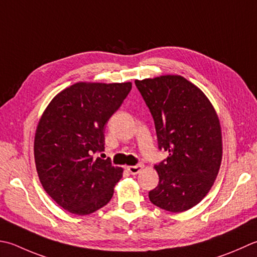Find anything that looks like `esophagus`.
<instances>
[{
	"label": "esophagus",
	"instance_id": "34e87169",
	"mask_svg": "<svg viewBox=\"0 0 257 257\" xmlns=\"http://www.w3.org/2000/svg\"><path fill=\"white\" fill-rule=\"evenodd\" d=\"M144 167H145V166L143 164H138V165H135V166H129L127 169L132 175H137L140 172V170L144 169Z\"/></svg>",
	"mask_w": 257,
	"mask_h": 257
}]
</instances>
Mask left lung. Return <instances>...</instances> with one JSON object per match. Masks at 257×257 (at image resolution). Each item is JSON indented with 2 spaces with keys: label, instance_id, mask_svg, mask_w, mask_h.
<instances>
[{
  "label": "left lung",
  "instance_id": "left-lung-1",
  "mask_svg": "<svg viewBox=\"0 0 257 257\" xmlns=\"http://www.w3.org/2000/svg\"><path fill=\"white\" fill-rule=\"evenodd\" d=\"M149 108L158 149L169 156L155 165L154 205L173 213L194 207L209 192L222 162V132L212 103L200 89L180 75L135 81Z\"/></svg>",
  "mask_w": 257,
  "mask_h": 257
}]
</instances>
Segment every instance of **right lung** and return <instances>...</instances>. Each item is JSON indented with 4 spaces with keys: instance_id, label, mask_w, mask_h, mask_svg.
<instances>
[{
    "instance_id": "add662e5",
    "label": "right lung",
    "mask_w": 257,
    "mask_h": 257,
    "mask_svg": "<svg viewBox=\"0 0 257 257\" xmlns=\"http://www.w3.org/2000/svg\"><path fill=\"white\" fill-rule=\"evenodd\" d=\"M132 82H79L55 95L34 138V159L43 188L55 203L75 215L107 205L122 169L104 150V124L132 90Z\"/></svg>"
}]
</instances>
